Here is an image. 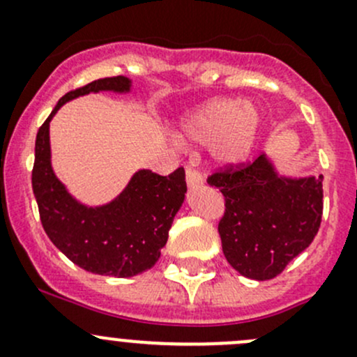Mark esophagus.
<instances>
[{
	"label": "esophagus",
	"instance_id": "obj_1",
	"mask_svg": "<svg viewBox=\"0 0 357 357\" xmlns=\"http://www.w3.org/2000/svg\"><path fill=\"white\" fill-rule=\"evenodd\" d=\"M186 183H188L190 188H197V186H200L202 183H204V178H202V174L199 171L188 167L186 169Z\"/></svg>",
	"mask_w": 357,
	"mask_h": 357
}]
</instances>
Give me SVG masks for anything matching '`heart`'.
<instances>
[{
  "mask_svg": "<svg viewBox=\"0 0 357 357\" xmlns=\"http://www.w3.org/2000/svg\"><path fill=\"white\" fill-rule=\"evenodd\" d=\"M261 128L262 114L255 103L212 98L183 117L178 138L192 145H211L215 164L235 167L250 158Z\"/></svg>",
  "mask_w": 357,
  "mask_h": 357,
  "instance_id": "obj_1",
  "label": "heart"
}]
</instances>
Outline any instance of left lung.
<instances>
[{
  "label": "left lung",
  "instance_id": "obj_1",
  "mask_svg": "<svg viewBox=\"0 0 357 357\" xmlns=\"http://www.w3.org/2000/svg\"><path fill=\"white\" fill-rule=\"evenodd\" d=\"M225 197L222 252L233 269L264 282L311 245L321 225L323 176H280L262 153L207 178Z\"/></svg>",
  "mask_w": 357,
  "mask_h": 357
}]
</instances>
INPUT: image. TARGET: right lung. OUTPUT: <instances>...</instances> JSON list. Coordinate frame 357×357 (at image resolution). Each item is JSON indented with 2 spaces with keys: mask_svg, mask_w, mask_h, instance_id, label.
I'll return each instance as SVG.
<instances>
[{
  "mask_svg": "<svg viewBox=\"0 0 357 357\" xmlns=\"http://www.w3.org/2000/svg\"><path fill=\"white\" fill-rule=\"evenodd\" d=\"M131 81L115 75L63 95L39 128L32 167L39 218L53 245L79 268L117 278L139 275L158 261L176 212L185 200V169H176L169 176L142 169L117 199L100 207H88L75 200L53 172L50 121L68 100L88 93H128Z\"/></svg>",
  "mask_w": 357,
  "mask_h": 357,
  "instance_id": "right-lung-1",
  "label": "right lung"
}]
</instances>
